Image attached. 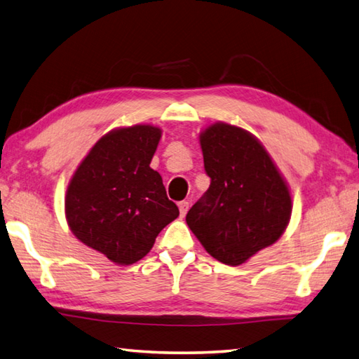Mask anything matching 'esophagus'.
Listing matches in <instances>:
<instances>
[{
	"label": "esophagus",
	"mask_w": 359,
	"mask_h": 359,
	"mask_svg": "<svg viewBox=\"0 0 359 359\" xmlns=\"http://www.w3.org/2000/svg\"><path fill=\"white\" fill-rule=\"evenodd\" d=\"M178 208H180L181 217H184L187 214V210H189V203L187 201H181V203H178Z\"/></svg>",
	"instance_id": "esophagus-1"
}]
</instances>
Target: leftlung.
Wrapping results in <instances>:
<instances>
[{
    "instance_id": "8db88e82",
    "label": "left lung",
    "mask_w": 359,
    "mask_h": 359,
    "mask_svg": "<svg viewBox=\"0 0 359 359\" xmlns=\"http://www.w3.org/2000/svg\"><path fill=\"white\" fill-rule=\"evenodd\" d=\"M210 186L186 215L212 257L245 263L287 229L291 195L263 145L246 130L218 122L200 135Z\"/></svg>"
}]
</instances>
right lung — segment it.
<instances>
[{"label": "right lung", "mask_w": 359, "mask_h": 359, "mask_svg": "<svg viewBox=\"0 0 359 359\" xmlns=\"http://www.w3.org/2000/svg\"><path fill=\"white\" fill-rule=\"evenodd\" d=\"M161 130L118 128L100 137L79 165L65 200L72 233L119 265L151 250L158 233L180 215L161 175L150 167Z\"/></svg>", "instance_id": "right-lung-1"}]
</instances>
